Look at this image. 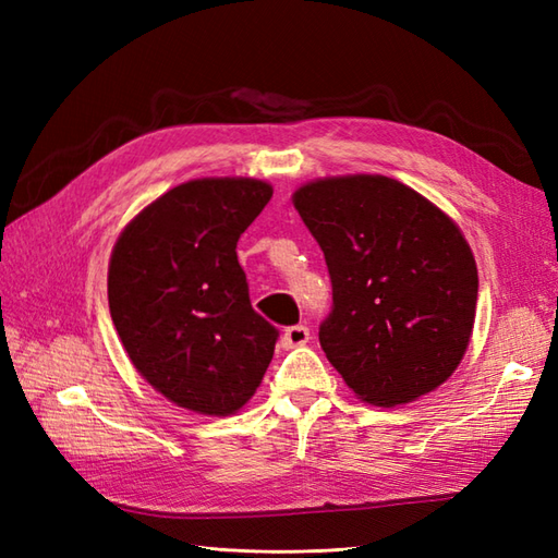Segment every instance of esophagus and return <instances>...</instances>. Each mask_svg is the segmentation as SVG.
<instances>
[{
    "instance_id": "obj_1",
    "label": "esophagus",
    "mask_w": 558,
    "mask_h": 558,
    "mask_svg": "<svg viewBox=\"0 0 558 558\" xmlns=\"http://www.w3.org/2000/svg\"><path fill=\"white\" fill-rule=\"evenodd\" d=\"M310 342V328L306 326H290L286 328V333H282V345L286 348H300Z\"/></svg>"
}]
</instances>
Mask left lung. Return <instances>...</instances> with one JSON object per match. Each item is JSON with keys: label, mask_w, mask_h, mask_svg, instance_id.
<instances>
[{"label": "left lung", "mask_w": 558, "mask_h": 558, "mask_svg": "<svg viewBox=\"0 0 558 558\" xmlns=\"http://www.w3.org/2000/svg\"><path fill=\"white\" fill-rule=\"evenodd\" d=\"M326 256L328 362L364 402L393 408L441 386L468 350L477 266L444 210L384 174L326 177L292 196Z\"/></svg>", "instance_id": "1"}]
</instances>
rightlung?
<instances>
[{
	"label": "right lung",
	"instance_id": "obj_1",
	"mask_svg": "<svg viewBox=\"0 0 558 558\" xmlns=\"http://www.w3.org/2000/svg\"><path fill=\"white\" fill-rule=\"evenodd\" d=\"M270 196V184L248 177L184 182L112 248V324L136 372L174 405L228 417L268 369L278 328L248 302L236 242Z\"/></svg>",
	"mask_w": 558,
	"mask_h": 558
}]
</instances>
